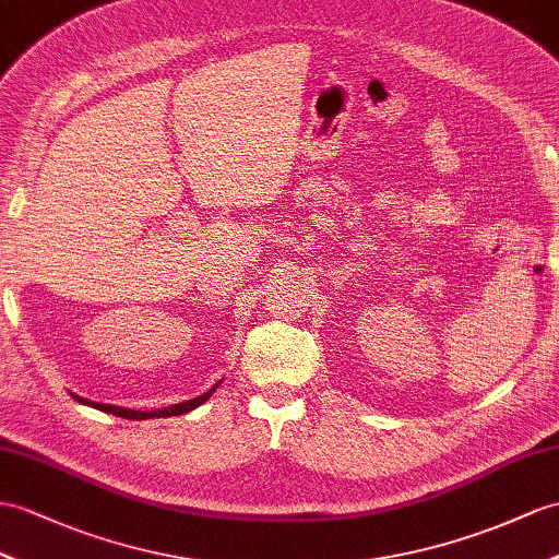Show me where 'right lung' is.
Here are the masks:
<instances>
[{
    "instance_id": "1",
    "label": "right lung",
    "mask_w": 559,
    "mask_h": 559,
    "mask_svg": "<svg viewBox=\"0 0 559 559\" xmlns=\"http://www.w3.org/2000/svg\"><path fill=\"white\" fill-rule=\"evenodd\" d=\"M211 393H213V389H211L209 393H203V396H199V399H192V401H187V403H177V405L163 407V411H152V413H146V411H128V407L106 405V403H90V401L80 399V396H75V401L85 403V405H94V407H97V411L111 413V415H116V417H126V419H148V417H170V415H185V413H189V411H194V407H199L203 401H209Z\"/></svg>"
}]
</instances>
